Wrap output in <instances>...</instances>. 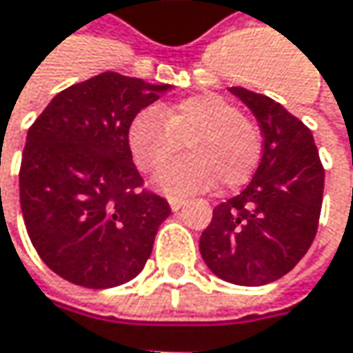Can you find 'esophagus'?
<instances>
[{"label":"esophagus","mask_w":353,"mask_h":353,"mask_svg":"<svg viewBox=\"0 0 353 353\" xmlns=\"http://www.w3.org/2000/svg\"><path fill=\"white\" fill-rule=\"evenodd\" d=\"M183 204H185V200H183V198H170V206H172V210H179Z\"/></svg>","instance_id":"1"}]
</instances>
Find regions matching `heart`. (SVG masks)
<instances>
[{
    "mask_svg": "<svg viewBox=\"0 0 353 353\" xmlns=\"http://www.w3.org/2000/svg\"><path fill=\"white\" fill-rule=\"evenodd\" d=\"M126 145L141 172H157L181 145L185 157L168 165L157 185L170 196L212 188L245 185L259 168L263 141L257 124L219 94H196L172 106L139 112L126 130Z\"/></svg>",
    "mask_w": 353,
    "mask_h": 353,
    "instance_id": "b5f03b06",
    "label": "heart"
}]
</instances>
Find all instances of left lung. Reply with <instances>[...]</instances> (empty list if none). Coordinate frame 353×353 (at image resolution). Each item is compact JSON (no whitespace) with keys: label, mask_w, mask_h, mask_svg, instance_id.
Returning <instances> with one entry per match:
<instances>
[{"label":"left lung","mask_w":353,"mask_h":353,"mask_svg":"<svg viewBox=\"0 0 353 353\" xmlns=\"http://www.w3.org/2000/svg\"><path fill=\"white\" fill-rule=\"evenodd\" d=\"M257 118L263 155L247 188L212 210L200 253L223 280L263 286L288 274L317 235L325 170L313 132L268 96L231 88Z\"/></svg>","instance_id":"left-lung-1"}]
</instances>
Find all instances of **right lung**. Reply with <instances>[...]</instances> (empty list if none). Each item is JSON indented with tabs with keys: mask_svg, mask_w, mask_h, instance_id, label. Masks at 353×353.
I'll list each match as a JSON object with an SVG mask.
<instances>
[{
	"mask_svg": "<svg viewBox=\"0 0 353 353\" xmlns=\"http://www.w3.org/2000/svg\"><path fill=\"white\" fill-rule=\"evenodd\" d=\"M168 90L106 71L57 94L28 128L22 216L40 259L67 282L112 288L145 268L172 208L143 190L126 130Z\"/></svg>",
	"mask_w": 353,
	"mask_h": 353,
	"instance_id": "obj_1",
	"label": "right lung"
}]
</instances>
